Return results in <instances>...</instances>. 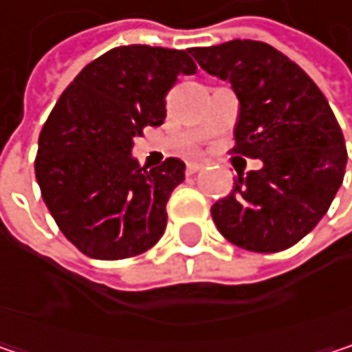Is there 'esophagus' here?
<instances>
[{"label":"esophagus","instance_id":"34e87169","mask_svg":"<svg viewBox=\"0 0 352 352\" xmlns=\"http://www.w3.org/2000/svg\"><path fill=\"white\" fill-rule=\"evenodd\" d=\"M201 167H204V163H199V161H189V163H187V173H197Z\"/></svg>","mask_w":352,"mask_h":352}]
</instances>
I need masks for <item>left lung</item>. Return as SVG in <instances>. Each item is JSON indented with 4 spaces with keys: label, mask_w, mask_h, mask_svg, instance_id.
Wrapping results in <instances>:
<instances>
[{
    "label": "left lung",
    "mask_w": 352,
    "mask_h": 352,
    "mask_svg": "<svg viewBox=\"0 0 352 352\" xmlns=\"http://www.w3.org/2000/svg\"><path fill=\"white\" fill-rule=\"evenodd\" d=\"M191 54L239 98L232 153L263 161L212 206L218 230L252 252L294 246L328 212L346 167L344 136L324 94L267 42L230 40Z\"/></svg>",
    "instance_id": "left-lung-1"
}]
</instances>
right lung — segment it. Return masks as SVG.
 Segmentation results:
<instances>
[{
	"instance_id": "1",
	"label": "right lung",
	"mask_w": 352,
	"mask_h": 352,
	"mask_svg": "<svg viewBox=\"0 0 352 352\" xmlns=\"http://www.w3.org/2000/svg\"><path fill=\"white\" fill-rule=\"evenodd\" d=\"M197 71L189 50L130 44L91 60L63 91L38 138L34 171L60 232L100 261L159 243L167 201L185 179L175 157L146 171L132 157L144 126L165 122V96Z\"/></svg>"
}]
</instances>
